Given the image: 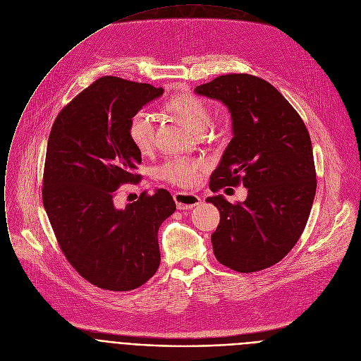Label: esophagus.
Listing matches in <instances>:
<instances>
[{
	"mask_svg": "<svg viewBox=\"0 0 361 361\" xmlns=\"http://www.w3.org/2000/svg\"><path fill=\"white\" fill-rule=\"evenodd\" d=\"M173 199L176 202L178 209H190L200 203V197L197 195L189 193V192H176L173 195Z\"/></svg>",
	"mask_w": 361,
	"mask_h": 361,
	"instance_id": "esophagus-1",
	"label": "esophagus"
}]
</instances>
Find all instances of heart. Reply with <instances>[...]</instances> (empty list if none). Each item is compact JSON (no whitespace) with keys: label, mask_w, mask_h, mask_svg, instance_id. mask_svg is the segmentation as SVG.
Instances as JSON below:
<instances>
[{"label":"heart","mask_w":361,"mask_h":361,"mask_svg":"<svg viewBox=\"0 0 361 361\" xmlns=\"http://www.w3.org/2000/svg\"><path fill=\"white\" fill-rule=\"evenodd\" d=\"M166 109L176 115L182 123L196 132H202L210 112L202 99L192 94H179L166 102ZM129 139L139 152H148L155 142V121L147 111H137L128 125ZM207 169V162L197 158H171L158 168V176L178 188H193L200 182L202 173Z\"/></svg>","instance_id":"b5f03b06"}]
</instances>
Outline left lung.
<instances>
[{
  "label": "left lung",
  "mask_w": 361,
  "mask_h": 361,
  "mask_svg": "<svg viewBox=\"0 0 361 361\" xmlns=\"http://www.w3.org/2000/svg\"><path fill=\"white\" fill-rule=\"evenodd\" d=\"M196 94L231 111L233 137L209 188H247L245 202L222 195L206 200L219 209L212 233L216 259L252 273L280 262L302 236L316 195V168L307 128L271 84L250 74H226L199 85Z\"/></svg>",
  "instance_id": "8db88e82"
}]
</instances>
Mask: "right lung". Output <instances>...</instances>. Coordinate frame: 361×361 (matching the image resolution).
I'll return each mask as SVG.
<instances>
[{
	"label": "right lung",
	"mask_w": 361,
	"mask_h": 361,
	"mask_svg": "<svg viewBox=\"0 0 361 361\" xmlns=\"http://www.w3.org/2000/svg\"><path fill=\"white\" fill-rule=\"evenodd\" d=\"M162 94L149 84L102 77L66 104L51 128L44 207L66 260L104 290H133L161 263L158 231L176 210L171 193L145 190L125 209L115 206V196L119 186L140 180L129 121Z\"/></svg>",
	"instance_id": "obj_1"
}]
</instances>
